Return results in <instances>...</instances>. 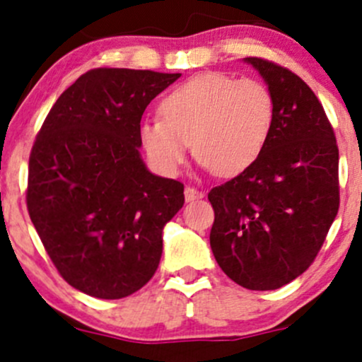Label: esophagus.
Segmentation results:
<instances>
[{
  "mask_svg": "<svg viewBox=\"0 0 362 362\" xmlns=\"http://www.w3.org/2000/svg\"><path fill=\"white\" fill-rule=\"evenodd\" d=\"M184 194H185V199H187V202H194V199H202L204 196V192L198 191V189H194V187H185Z\"/></svg>",
  "mask_w": 362,
  "mask_h": 362,
  "instance_id": "esophagus-1",
  "label": "esophagus"
}]
</instances>
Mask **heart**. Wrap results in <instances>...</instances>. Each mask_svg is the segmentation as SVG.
<instances>
[{"mask_svg": "<svg viewBox=\"0 0 362 362\" xmlns=\"http://www.w3.org/2000/svg\"><path fill=\"white\" fill-rule=\"evenodd\" d=\"M163 119L140 124L141 148L159 173L180 171L189 148L221 177H235L257 160L275 122V98L264 82L208 71L164 96Z\"/></svg>", "mask_w": 362, "mask_h": 362, "instance_id": "b5f03b06", "label": "heart"}]
</instances>
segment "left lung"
Instances as JSON below:
<instances>
[{
  "instance_id": "left-lung-1",
  "label": "left lung",
  "mask_w": 362,
  "mask_h": 362,
  "mask_svg": "<svg viewBox=\"0 0 362 362\" xmlns=\"http://www.w3.org/2000/svg\"><path fill=\"white\" fill-rule=\"evenodd\" d=\"M275 98V122L252 166L208 192L210 247L222 272L250 291L293 282L319 254L339 206L338 147L313 90L289 71L245 57Z\"/></svg>"
}]
</instances>
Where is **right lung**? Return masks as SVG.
I'll list each match as a JSON object with an SVG mask.
<instances>
[{
  "mask_svg": "<svg viewBox=\"0 0 362 362\" xmlns=\"http://www.w3.org/2000/svg\"><path fill=\"white\" fill-rule=\"evenodd\" d=\"M180 73L98 68L54 103L29 158L28 210L57 272L80 293L120 299L154 276L184 184L148 171L141 115Z\"/></svg>",
  "mask_w": 362,
  "mask_h": 362,
  "instance_id": "obj_1",
  "label": "right lung"
}]
</instances>
